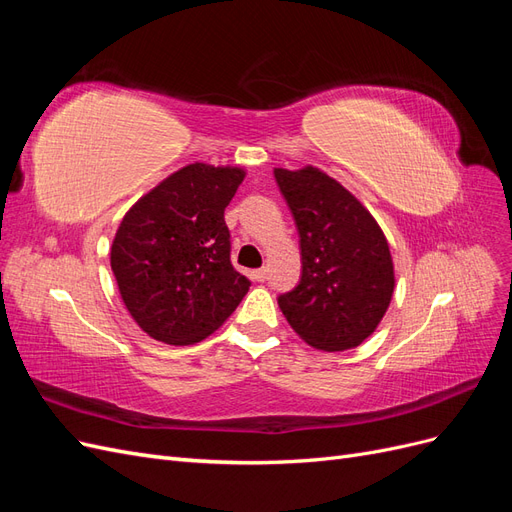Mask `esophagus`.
<instances>
[{
    "label": "esophagus",
    "mask_w": 512,
    "mask_h": 512,
    "mask_svg": "<svg viewBox=\"0 0 512 512\" xmlns=\"http://www.w3.org/2000/svg\"><path fill=\"white\" fill-rule=\"evenodd\" d=\"M252 277L256 282H265L267 280V269H256V271H252Z\"/></svg>",
    "instance_id": "esophagus-1"
}]
</instances>
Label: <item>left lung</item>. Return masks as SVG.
<instances>
[{
  "label": "left lung",
  "mask_w": 512,
  "mask_h": 512,
  "mask_svg": "<svg viewBox=\"0 0 512 512\" xmlns=\"http://www.w3.org/2000/svg\"><path fill=\"white\" fill-rule=\"evenodd\" d=\"M301 239V282L282 294V314L324 352L361 346L389 309L395 269L389 243L359 198L316 166L275 168Z\"/></svg>",
  "instance_id": "1"
}]
</instances>
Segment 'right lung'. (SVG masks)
Segmentation results:
<instances>
[{"label":"right lung","instance_id":"add662e5","mask_svg":"<svg viewBox=\"0 0 512 512\" xmlns=\"http://www.w3.org/2000/svg\"><path fill=\"white\" fill-rule=\"evenodd\" d=\"M243 177L239 166L194 162L168 175L123 215L111 245V269L130 316L158 342H203L250 290V280L230 262L224 222Z\"/></svg>","mask_w":512,"mask_h":512}]
</instances>
